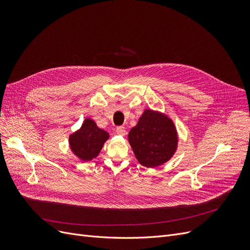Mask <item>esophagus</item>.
I'll list each match as a JSON object with an SVG mask.
<instances>
[{
	"instance_id": "obj_1",
	"label": "esophagus",
	"mask_w": 250,
	"mask_h": 250,
	"mask_svg": "<svg viewBox=\"0 0 250 250\" xmlns=\"http://www.w3.org/2000/svg\"><path fill=\"white\" fill-rule=\"evenodd\" d=\"M116 134L120 135V136H125V128L124 126H118L116 127Z\"/></svg>"
}]
</instances>
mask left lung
Returning <instances> with one entry per match:
<instances>
[{"mask_svg":"<svg viewBox=\"0 0 250 250\" xmlns=\"http://www.w3.org/2000/svg\"><path fill=\"white\" fill-rule=\"evenodd\" d=\"M128 142L143 166L157 167L167 162L175 153L176 129L166 115L146 109L137 125L129 130Z\"/></svg>","mask_w":250,"mask_h":250,"instance_id":"8db88e82","label":"left lung"}]
</instances>
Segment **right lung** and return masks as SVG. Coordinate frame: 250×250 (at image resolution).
Masks as SVG:
<instances>
[{
	"label": "right lung",
	"mask_w": 250,
	"mask_h": 250,
	"mask_svg": "<svg viewBox=\"0 0 250 250\" xmlns=\"http://www.w3.org/2000/svg\"><path fill=\"white\" fill-rule=\"evenodd\" d=\"M109 135L96 124L86 118L81 128L70 136V147L74 154L83 161H90L98 156Z\"/></svg>",
	"instance_id": "1"
}]
</instances>
